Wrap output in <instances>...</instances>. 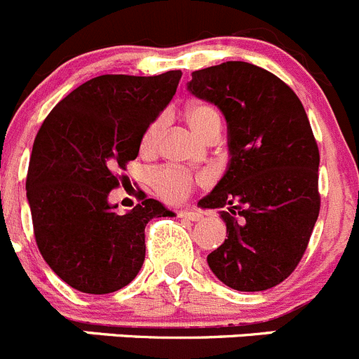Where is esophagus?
Instances as JSON below:
<instances>
[{"label": "esophagus", "mask_w": 359, "mask_h": 359, "mask_svg": "<svg viewBox=\"0 0 359 359\" xmlns=\"http://www.w3.org/2000/svg\"><path fill=\"white\" fill-rule=\"evenodd\" d=\"M177 216L182 217V219H186V221H200L202 212L196 209H184V210H179V212H177Z\"/></svg>", "instance_id": "obj_1"}]
</instances>
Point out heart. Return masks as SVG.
Masks as SVG:
<instances>
[{
    "instance_id": "1",
    "label": "heart",
    "mask_w": 359,
    "mask_h": 359,
    "mask_svg": "<svg viewBox=\"0 0 359 359\" xmlns=\"http://www.w3.org/2000/svg\"><path fill=\"white\" fill-rule=\"evenodd\" d=\"M187 123L195 134L200 138L209 142L212 138H219L221 133V115L216 108L209 104H191L186 109ZM164 127H166V118L164 115L157 116L150 122L142 138V152L150 154L159 147L161 138H163ZM198 177L193 175L187 170L179 168V166H161L150 173V187L166 203H180L186 200L191 189L195 187Z\"/></svg>"
}]
</instances>
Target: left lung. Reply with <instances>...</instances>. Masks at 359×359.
<instances>
[{
	"mask_svg": "<svg viewBox=\"0 0 359 359\" xmlns=\"http://www.w3.org/2000/svg\"><path fill=\"white\" fill-rule=\"evenodd\" d=\"M191 76L187 90L229 127V168L198 202L229 207L226 239L207 262L230 289L267 290L296 269L319 217V147L299 97L266 69L225 62Z\"/></svg>",
	"mask_w": 359,
	"mask_h": 359,
	"instance_id": "1",
	"label": "left lung"
}]
</instances>
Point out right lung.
I'll return each instance as SVG.
<instances>
[{"label": "right lung", "instance_id": "add662e5", "mask_svg": "<svg viewBox=\"0 0 359 359\" xmlns=\"http://www.w3.org/2000/svg\"><path fill=\"white\" fill-rule=\"evenodd\" d=\"M180 70L159 76L106 74L56 104L33 142L26 177L40 255L67 285L109 294L129 285L145 260V226L173 216L140 193L127 214L109 205L116 170L138 157L143 133L179 86Z\"/></svg>", "mask_w": 359, "mask_h": 359}]
</instances>
